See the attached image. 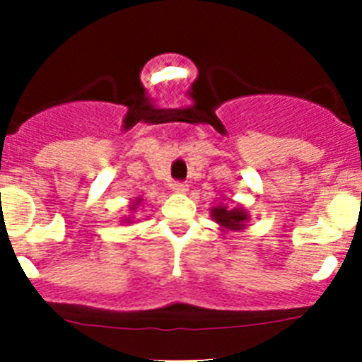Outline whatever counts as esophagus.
<instances>
[{"label": "esophagus", "instance_id": "34e87169", "mask_svg": "<svg viewBox=\"0 0 362 362\" xmlns=\"http://www.w3.org/2000/svg\"><path fill=\"white\" fill-rule=\"evenodd\" d=\"M171 189H173V191H177V192H187L189 185L185 184V182H173V184H171Z\"/></svg>", "mask_w": 362, "mask_h": 362}]
</instances>
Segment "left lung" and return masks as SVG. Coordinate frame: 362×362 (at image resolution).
Segmentation results:
<instances>
[{"label": "left lung", "instance_id": "8db88e82", "mask_svg": "<svg viewBox=\"0 0 362 362\" xmlns=\"http://www.w3.org/2000/svg\"><path fill=\"white\" fill-rule=\"evenodd\" d=\"M214 218L217 222H221L226 228H238V222L245 221V211L242 210H228L226 206H217L211 210Z\"/></svg>", "mask_w": 362, "mask_h": 362}]
</instances>
